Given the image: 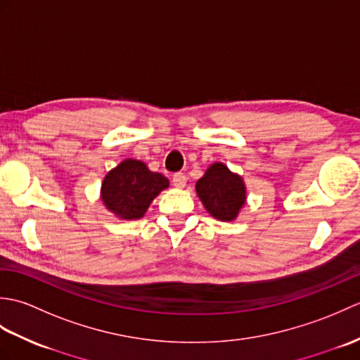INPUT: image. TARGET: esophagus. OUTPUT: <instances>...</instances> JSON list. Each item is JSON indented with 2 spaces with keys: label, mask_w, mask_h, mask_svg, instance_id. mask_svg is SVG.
I'll return each instance as SVG.
<instances>
[{
  "label": "esophagus",
  "mask_w": 360,
  "mask_h": 360,
  "mask_svg": "<svg viewBox=\"0 0 360 360\" xmlns=\"http://www.w3.org/2000/svg\"><path fill=\"white\" fill-rule=\"evenodd\" d=\"M172 182H173V186H174L176 188H184L186 184H187L186 174H184V173H176V174L173 176Z\"/></svg>",
  "instance_id": "esophagus-1"
}]
</instances>
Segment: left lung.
Returning a JSON list of instances; mask_svg holds the SVG:
<instances>
[{"instance_id":"obj_1","label":"left lung","mask_w":360,"mask_h":360,"mask_svg":"<svg viewBox=\"0 0 360 360\" xmlns=\"http://www.w3.org/2000/svg\"><path fill=\"white\" fill-rule=\"evenodd\" d=\"M195 190L205 210L224 223L238 218L248 200L243 176L229 170L223 162L210 164L202 178L196 181Z\"/></svg>"}]
</instances>
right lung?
Returning a JSON list of instances; mask_svg holds the SVG:
<instances>
[{
	"mask_svg": "<svg viewBox=\"0 0 360 360\" xmlns=\"http://www.w3.org/2000/svg\"><path fill=\"white\" fill-rule=\"evenodd\" d=\"M170 181L164 174L151 172L137 159H124L103 178L101 200L114 217L125 221L139 219L153 200L168 188Z\"/></svg>",
	"mask_w": 360,
	"mask_h": 360,
	"instance_id": "add662e5",
	"label": "right lung"
}]
</instances>
